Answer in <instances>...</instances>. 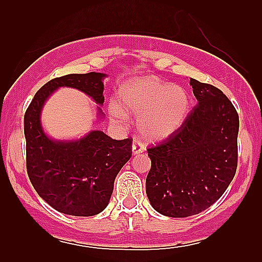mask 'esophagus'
<instances>
[{
	"instance_id": "1",
	"label": "esophagus",
	"mask_w": 262,
	"mask_h": 262,
	"mask_svg": "<svg viewBox=\"0 0 262 262\" xmlns=\"http://www.w3.org/2000/svg\"><path fill=\"white\" fill-rule=\"evenodd\" d=\"M144 150H146L144 144L139 139H134L133 144H132V152H133V155H139V153H143Z\"/></svg>"
}]
</instances>
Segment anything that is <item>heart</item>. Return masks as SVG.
<instances>
[{"label":"heart","instance_id":"b5f03b06","mask_svg":"<svg viewBox=\"0 0 262 262\" xmlns=\"http://www.w3.org/2000/svg\"><path fill=\"white\" fill-rule=\"evenodd\" d=\"M118 97L124 110L139 114V132L152 141L163 139L178 130L189 110L186 90L157 77L130 78L121 84ZM109 113L116 123L126 120L125 113L118 105H110Z\"/></svg>","mask_w":262,"mask_h":262}]
</instances>
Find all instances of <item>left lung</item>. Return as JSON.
<instances>
[{
  "instance_id": "left-lung-1",
  "label": "left lung",
  "mask_w": 262,
  "mask_h": 262,
  "mask_svg": "<svg viewBox=\"0 0 262 262\" xmlns=\"http://www.w3.org/2000/svg\"><path fill=\"white\" fill-rule=\"evenodd\" d=\"M196 106L168 138L148 148L146 192L153 209L185 218L208 209L223 195L237 170L239 119L213 84L190 78Z\"/></svg>"
}]
</instances>
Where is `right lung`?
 Here are the masks:
<instances>
[{"label":"right lung","mask_w":262,"mask_h":262,"mask_svg":"<svg viewBox=\"0 0 262 262\" xmlns=\"http://www.w3.org/2000/svg\"><path fill=\"white\" fill-rule=\"evenodd\" d=\"M105 77L90 72L53 78L36 92L24 116L29 179L41 199L68 215H96L107 207L116 175L132 157V138L115 141L91 130L76 141L53 139L41 126V109L59 87L80 90L102 106ZM100 106L97 115L104 118Z\"/></svg>","instance_id":"obj_1"}]
</instances>
